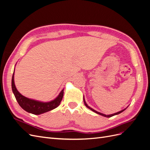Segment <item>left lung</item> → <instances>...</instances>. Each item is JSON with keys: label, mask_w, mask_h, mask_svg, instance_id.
<instances>
[{"label": "left lung", "mask_w": 150, "mask_h": 150, "mask_svg": "<svg viewBox=\"0 0 150 150\" xmlns=\"http://www.w3.org/2000/svg\"><path fill=\"white\" fill-rule=\"evenodd\" d=\"M83 101H84V104H85V106L87 107L88 108H89V110H91V111H93V112H96V113H97V114H98V115H101V116H104V117H112V116H115V115H118V114H120V113H121V112H122V111H124L126 109L128 108L127 107L126 108H125V109H124V110H121V111H119V112H116V113H114V114H112V115H104V114H103V113H101V112H98V111H96V110H93V108H91V107H89L88 104H87V103H86V101H85V99H84V98H83Z\"/></svg>", "instance_id": "obj_1"}]
</instances>
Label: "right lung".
<instances>
[{
  "instance_id": "obj_1",
  "label": "right lung",
  "mask_w": 150,
  "mask_h": 150,
  "mask_svg": "<svg viewBox=\"0 0 150 150\" xmlns=\"http://www.w3.org/2000/svg\"><path fill=\"white\" fill-rule=\"evenodd\" d=\"M14 71L12 78V89L17 103L25 111L34 115H40L54 110L59 105L64 94V89H62L58 96L54 100L49 102H40L26 98L18 91L14 83Z\"/></svg>"
}]
</instances>
